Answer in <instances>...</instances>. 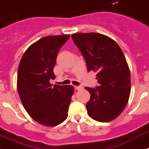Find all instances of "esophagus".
Returning <instances> with one entry per match:
<instances>
[{
  "instance_id": "1",
  "label": "esophagus",
  "mask_w": 149,
  "mask_h": 149,
  "mask_svg": "<svg viewBox=\"0 0 149 149\" xmlns=\"http://www.w3.org/2000/svg\"><path fill=\"white\" fill-rule=\"evenodd\" d=\"M74 89H75L76 90H81V89H83V87H81V86H74Z\"/></svg>"
}]
</instances>
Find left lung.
I'll list each match as a JSON object with an SVG mask.
<instances>
[{
	"label": "left lung",
	"instance_id": "left-lung-1",
	"mask_svg": "<svg viewBox=\"0 0 149 149\" xmlns=\"http://www.w3.org/2000/svg\"><path fill=\"white\" fill-rule=\"evenodd\" d=\"M72 38L88 72L97 73L99 86L85 87L90 93L87 114L97 121H111L123 111L130 93V73L124 53L116 42L102 34L77 33Z\"/></svg>",
	"mask_w": 149,
	"mask_h": 149
}]
</instances>
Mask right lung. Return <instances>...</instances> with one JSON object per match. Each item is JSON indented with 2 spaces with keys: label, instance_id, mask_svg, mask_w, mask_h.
Returning a JSON list of instances; mask_svg holds the SVG:
<instances>
[{
  "label": "right lung",
  "instance_id": "obj_1",
  "mask_svg": "<svg viewBox=\"0 0 149 149\" xmlns=\"http://www.w3.org/2000/svg\"><path fill=\"white\" fill-rule=\"evenodd\" d=\"M69 35L47 36L33 44L20 60L17 90L22 103L29 114L39 124L54 127L68 117L74 93L71 85L49 83L55 79L53 68L62 46Z\"/></svg>",
  "mask_w": 149,
  "mask_h": 149
}]
</instances>
